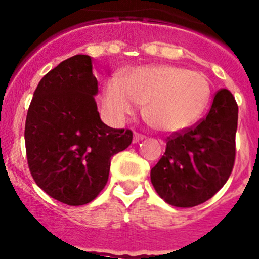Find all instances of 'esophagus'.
I'll use <instances>...</instances> for the list:
<instances>
[{"instance_id": "1", "label": "esophagus", "mask_w": 259, "mask_h": 259, "mask_svg": "<svg viewBox=\"0 0 259 259\" xmlns=\"http://www.w3.org/2000/svg\"><path fill=\"white\" fill-rule=\"evenodd\" d=\"M145 139V135L143 134H138V133H135L134 134V143H139V141L144 140Z\"/></svg>"}]
</instances>
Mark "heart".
<instances>
[{
    "mask_svg": "<svg viewBox=\"0 0 259 259\" xmlns=\"http://www.w3.org/2000/svg\"><path fill=\"white\" fill-rule=\"evenodd\" d=\"M211 97V84L204 73L172 65L130 69L120 79H108L103 87L104 112L114 121L133 114L145 104L144 114L155 129L181 132L199 120Z\"/></svg>",
    "mask_w": 259,
    "mask_h": 259,
    "instance_id": "1",
    "label": "heart"
}]
</instances>
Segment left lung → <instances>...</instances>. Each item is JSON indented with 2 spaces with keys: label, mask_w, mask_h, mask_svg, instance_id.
<instances>
[{
  "label": "left lung",
  "mask_w": 259,
  "mask_h": 259,
  "mask_svg": "<svg viewBox=\"0 0 259 259\" xmlns=\"http://www.w3.org/2000/svg\"><path fill=\"white\" fill-rule=\"evenodd\" d=\"M237 119L234 96L223 88L205 118L167 138L166 151L151 169L153 188L166 203L192 208L223 188L234 168Z\"/></svg>",
  "instance_id": "1"
}]
</instances>
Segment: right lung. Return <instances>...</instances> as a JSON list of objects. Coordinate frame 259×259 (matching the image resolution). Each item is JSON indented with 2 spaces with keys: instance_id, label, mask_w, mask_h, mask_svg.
Returning a JSON list of instances; mask_svg holds the SVG:
<instances>
[{
  "instance_id": "right-lung-1",
  "label": "right lung",
  "mask_w": 259,
  "mask_h": 259,
  "mask_svg": "<svg viewBox=\"0 0 259 259\" xmlns=\"http://www.w3.org/2000/svg\"><path fill=\"white\" fill-rule=\"evenodd\" d=\"M92 59L75 55L49 71L34 91L25 119V151L33 180L51 198L77 206L101 193L110 160L126 149L132 130L101 120Z\"/></svg>"
}]
</instances>
